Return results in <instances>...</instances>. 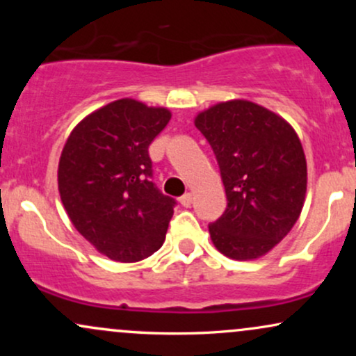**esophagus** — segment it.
I'll return each instance as SVG.
<instances>
[{"mask_svg":"<svg viewBox=\"0 0 356 356\" xmlns=\"http://www.w3.org/2000/svg\"><path fill=\"white\" fill-rule=\"evenodd\" d=\"M179 201H181V204L184 207H191V204H192V194L191 192H187V194H184L181 199H179Z\"/></svg>","mask_w":356,"mask_h":356,"instance_id":"obj_1","label":"esophagus"}]
</instances>
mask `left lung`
Here are the masks:
<instances>
[{
	"instance_id": "obj_1",
	"label": "left lung",
	"mask_w": 356,
	"mask_h": 356,
	"mask_svg": "<svg viewBox=\"0 0 356 356\" xmlns=\"http://www.w3.org/2000/svg\"><path fill=\"white\" fill-rule=\"evenodd\" d=\"M194 124L214 150L227 197L209 226L212 244L236 261L268 254L303 209L308 169L300 137L283 117L244 99L219 102Z\"/></svg>"
}]
</instances>
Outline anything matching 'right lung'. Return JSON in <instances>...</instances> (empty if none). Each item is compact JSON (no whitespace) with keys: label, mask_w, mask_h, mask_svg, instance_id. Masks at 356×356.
I'll return each mask as SVG.
<instances>
[{"label":"right lung","mask_w":356,"mask_h":356,"mask_svg":"<svg viewBox=\"0 0 356 356\" xmlns=\"http://www.w3.org/2000/svg\"><path fill=\"white\" fill-rule=\"evenodd\" d=\"M170 117L169 108L134 99L110 102L79 122L61 150L65 211L112 261L136 263L164 244L175 201L154 186L149 145Z\"/></svg>","instance_id":"1"}]
</instances>
